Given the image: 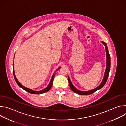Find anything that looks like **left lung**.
<instances>
[{"label": "left lung", "instance_id": "obj_1", "mask_svg": "<svg viewBox=\"0 0 126 126\" xmlns=\"http://www.w3.org/2000/svg\"><path fill=\"white\" fill-rule=\"evenodd\" d=\"M102 43L105 45V49H106V68L105 72V74L104 76L103 79V80L100 84L99 86H98L97 87L94 89L90 90H88L86 91H80L76 89L72 83L70 77L68 76V81H69V84L70 88L72 90L73 92L81 95H89V94H91L95 92V91L101 89L106 84L108 77L109 74V72L110 70V67H111V57L110 56V54L108 52V47L106 43L103 41H101Z\"/></svg>", "mask_w": 126, "mask_h": 126}]
</instances>
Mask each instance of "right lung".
<instances>
[{
    "mask_svg": "<svg viewBox=\"0 0 126 126\" xmlns=\"http://www.w3.org/2000/svg\"><path fill=\"white\" fill-rule=\"evenodd\" d=\"M60 68H61V67H59L58 68V69H57L56 71H57L59 69H60ZM13 76H14V78L15 79V81H16V82L17 83V84H18V85L20 87H21V88H22L23 89H24V90H25L26 91L31 93V94H42V93H45L47 91H48L49 90L51 89V88L52 87V84H53V80H54V76H55V72L54 73V74H53L52 76V78H51V79L50 80V82L49 84V85H48V86L45 88V89H42L40 91H34V90H33L32 89H29L28 88H26L25 87H24V86H23L22 84H20V83L18 81L17 79L16 78V77L15 76V73H14V63L13 62Z\"/></svg>",
    "mask_w": 126,
    "mask_h": 126,
    "instance_id": "add662e5",
    "label": "right lung"
}]
</instances>
